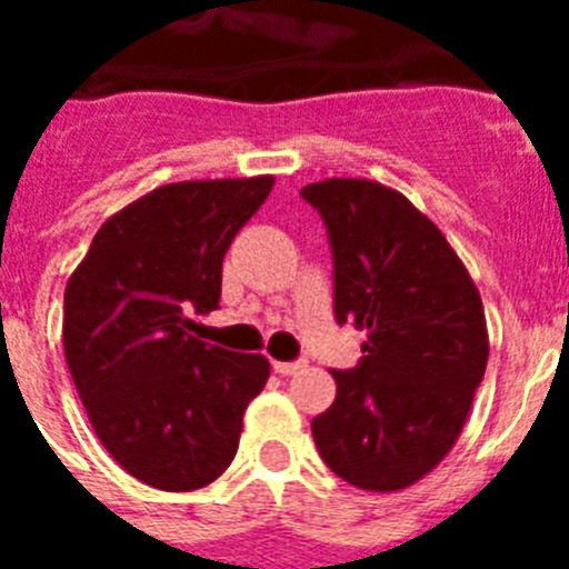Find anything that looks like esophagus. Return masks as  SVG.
Listing matches in <instances>:
<instances>
[{"label":"esophagus","instance_id":"esophagus-1","mask_svg":"<svg viewBox=\"0 0 569 569\" xmlns=\"http://www.w3.org/2000/svg\"><path fill=\"white\" fill-rule=\"evenodd\" d=\"M308 367V361H273V370L279 376H296Z\"/></svg>","mask_w":569,"mask_h":569}]
</instances>
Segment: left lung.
<instances>
[{
  "label": "left lung",
  "instance_id": "left-lung-1",
  "mask_svg": "<svg viewBox=\"0 0 569 569\" xmlns=\"http://www.w3.org/2000/svg\"><path fill=\"white\" fill-rule=\"evenodd\" d=\"M301 196L328 224L336 319L367 330L356 370L313 419L325 465L347 485L396 492L453 450L485 379L490 336L465 261L405 193L321 179Z\"/></svg>",
  "mask_w": 569,
  "mask_h": 569
}]
</instances>
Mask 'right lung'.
<instances>
[{"label":"right lung","instance_id":"1","mask_svg":"<svg viewBox=\"0 0 569 569\" xmlns=\"http://www.w3.org/2000/svg\"><path fill=\"white\" fill-rule=\"evenodd\" d=\"M273 176L150 190L97 230L64 288L62 345L88 419L116 465L168 492L216 481L270 361L196 339L190 313L222 296V259Z\"/></svg>","mask_w":569,"mask_h":569}]
</instances>
